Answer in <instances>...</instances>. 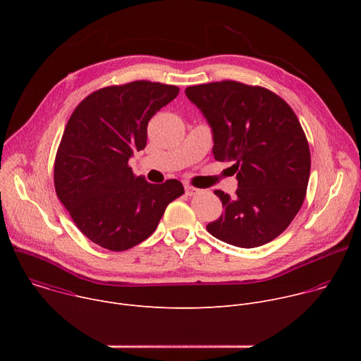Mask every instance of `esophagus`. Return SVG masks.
I'll return each mask as SVG.
<instances>
[{"label":"esophagus","instance_id":"1","mask_svg":"<svg viewBox=\"0 0 361 361\" xmlns=\"http://www.w3.org/2000/svg\"><path fill=\"white\" fill-rule=\"evenodd\" d=\"M184 188H185V194H187V195H195V194H200V192H201V190H198V188H195V187H192V185H185Z\"/></svg>","mask_w":361,"mask_h":361}]
</instances>
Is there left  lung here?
I'll list each match as a JSON object with an SVG mask.
<instances>
[{
    "label": "left lung",
    "instance_id": "left-lung-1",
    "mask_svg": "<svg viewBox=\"0 0 361 361\" xmlns=\"http://www.w3.org/2000/svg\"><path fill=\"white\" fill-rule=\"evenodd\" d=\"M213 130L217 161H233L235 195L216 190L224 213L207 226L216 238L252 248L279 237L294 220L310 177V148L287 102L276 92L224 80L185 88Z\"/></svg>",
    "mask_w": 361,
    "mask_h": 361
}]
</instances>
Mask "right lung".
Instances as JSON below:
<instances>
[{
  "label": "right lung",
  "mask_w": 361,
  "mask_h": 361,
  "mask_svg": "<svg viewBox=\"0 0 361 361\" xmlns=\"http://www.w3.org/2000/svg\"><path fill=\"white\" fill-rule=\"evenodd\" d=\"M180 88L152 81L109 85L73 111L54 161V187L78 230L111 251L128 250L157 228L167 205L184 194L178 180L151 184L128 160L147 144L151 117Z\"/></svg>",
  "instance_id": "add662e5"
}]
</instances>
